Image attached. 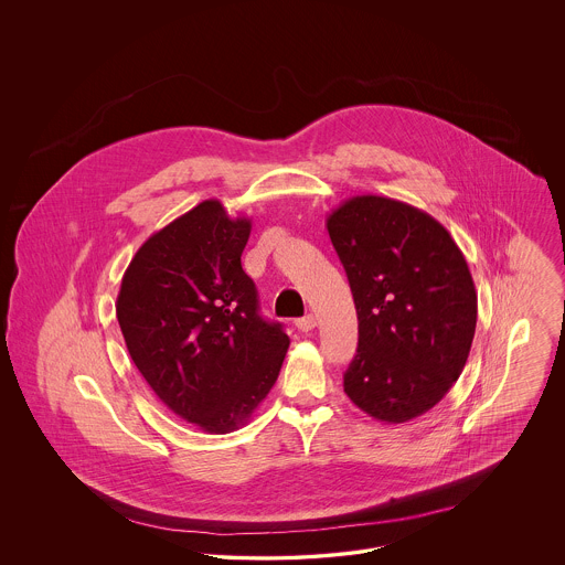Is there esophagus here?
Segmentation results:
<instances>
[{
    "label": "esophagus",
    "mask_w": 565,
    "mask_h": 565,
    "mask_svg": "<svg viewBox=\"0 0 565 565\" xmlns=\"http://www.w3.org/2000/svg\"><path fill=\"white\" fill-rule=\"evenodd\" d=\"M316 326H318V318H316L313 313H309V316H305V318L296 320V328H298V330H302V332H309V330H313Z\"/></svg>",
    "instance_id": "obj_1"
}]
</instances>
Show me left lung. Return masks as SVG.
Segmentation results:
<instances>
[{"label": "left lung", "instance_id": "1", "mask_svg": "<svg viewBox=\"0 0 565 565\" xmlns=\"http://www.w3.org/2000/svg\"><path fill=\"white\" fill-rule=\"evenodd\" d=\"M358 311L345 394L369 417L404 424L461 375L477 328V290L449 231L408 203L358 194L326 220Z\"/></svg>", "mask_w": 565, "mask_h": 565}]
</instances>
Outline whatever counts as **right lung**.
I'll use <instances>...</instances> for the list:
<instances>
[{
    "label": "right lung",
    "mask_w": 565,
    "mask_h": 565,
    "mask_svg": "<svg viewBox=\"0 0 565 565\" xmlns=\"http://www.w3.org/2000/svg\"><path fill=\"white\" fill-rule=\"evenodd\" d=\"M252 222L207 199L137 249L116 318L161 403L207 434L239 430L267 398L290 339L258 313L242 254Z\"/></svg>",
    "instance_id": "right-lung-1"
}]
</instances>
